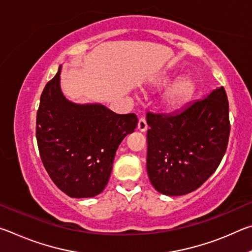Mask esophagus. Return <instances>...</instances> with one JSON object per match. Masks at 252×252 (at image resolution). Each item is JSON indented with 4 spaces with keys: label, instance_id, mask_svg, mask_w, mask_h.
<instances>
[{
    "label": "esophagus",
    "instance_id": "34e87169",
    "mask_svg": "<svg viewBox=\"0 0 252 252\" xmlns=\"http://www.w3.org/2000/svg\"><path fill=\"white\" fill-rule=\"evenodd\" d=\"M138 130L141 131V132H146L148 130V125H147V121H146V119H144V118H141L139 120Z\"/></svg>",
    "mask_w": 252,
    "mask_h": 252
}]
</instances>
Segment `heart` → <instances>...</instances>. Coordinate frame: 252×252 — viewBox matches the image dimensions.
<instances>
[{"label":"heart","instance_id":"obj_1","mask_svg":"<svg viewBox=\"0 0 252 252\" xmlns=\"http://www.w3.org/2000/svg\"><path fill=\"white\" fill-rule=\"evenodd\" d=\"M172 80V75L164 73L157 80V85L159 88L164 87ZM195 91V83L189 76H182L173 82L162 96V104L168 110H177L187 103L191 99Z\"/></svg>","mask_w":252,"mask_h":252}]
</instances>
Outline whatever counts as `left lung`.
I'll list each match as a JSON object with an SVG mask.
<instances>
[{"label":"left lung","instance_id":"8db88e82","mask_svg":"<svg viewBox=\"0 0 252 252\" xmlns=\"http://www.w3.org/2000/svg\"><path fill=\"white\" fill-rule=\"evenodd\" d=\"M147 171L162 194L183 195L207 181L219 167L230 134L223 87L177 112L147 114Z\"/></svg>","mask_w":252,"mask_h":252}]
</instances>
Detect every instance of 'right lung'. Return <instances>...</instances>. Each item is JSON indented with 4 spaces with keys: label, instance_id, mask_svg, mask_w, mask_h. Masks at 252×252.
I'll return each mask as SVG.
<instances>
[{
    "label": "right lung",
    "instance_id": "right-lung-1",
    "mask_svg": "<svg viewBox=\"0 0 252 252\" xmlns=\"http://www.w3.org/2000/svg\"><path fill=\"white\" fill-rule=\"evenodd\" d=\"M60 74L61 66L46 83L36 114L41 160L55 186L69 197H95L108 185L118 148L134 131L138 119L100 103L69 101Z\"/></svg>",
    "mask_w": 252,
    "mask_h": 252
}]
</instances>
